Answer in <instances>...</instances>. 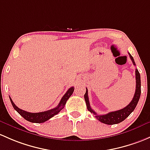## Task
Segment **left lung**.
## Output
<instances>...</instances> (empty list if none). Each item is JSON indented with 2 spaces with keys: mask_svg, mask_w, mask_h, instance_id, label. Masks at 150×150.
I'll list each match as a JSON object with an SVG mask.
<instances>
[{
  "mask_svg": "<svg viewBox=\"0 0 150 150\" xmlns=\"http://www.w3.org/2000/svg\"><path fill=\"white\" fill-rule=\"evenodd\" d=\"M129 54L131 59H132V62H133L134 65H135V62L134 60L133 57L129 54ZM135 75H136V91H135V93L133 99H132V100L130 102V103L128 105L124 107L122 109L118 110V111H112V112L108 113L107 114H97V113H96L91 108V105H90L89 99H88V89L86 88V92L84 95V98L88 111L91 113H92L93 115H95V117L99 121L103 123V124H108V125L119 124V123L121 122V121L125 120L129 115L132 113V111H134V108H136L139 100L140 95H141V79H140V74L137 69H136V71H135Z\"/></svg>",
  "mask_w": 150,
  "mask_h": 150,
  "instance_id": "left-lung-1",
  "label": "left lung"
}]
</instances>
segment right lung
<instances>
[{"label":"right lung","instance_id":"obj_1","mask_svg":"<svg viewBox=\"0 0 150 150\" xmlns=\"http://www.w3.org/2000/svg\"><path fill=\"white\" fill-rule=\"evenodd\" d=\"M74 89H75L74 87H71L67 90L66 93L63 96L62 99H61L60 102H59V103L58 104V105L56 107V108L48 110V111H42V112H39V113H30V112H28V111L20 109L19 108H18V107L15 105V103L13 102L12 99L11 98H10V100L14 109L19 113L23 119H25L26 120L29 121L30 122H32V123H44L46 121L49 120L50 119H51L52 117H53V116H55V115L57 114V113H59L63 108H64L67 100H68L69 98L70 97L71 95L72 94V93H73Z\"/></svg>","mask_w":150,"mask_h":150}]
</instances>
